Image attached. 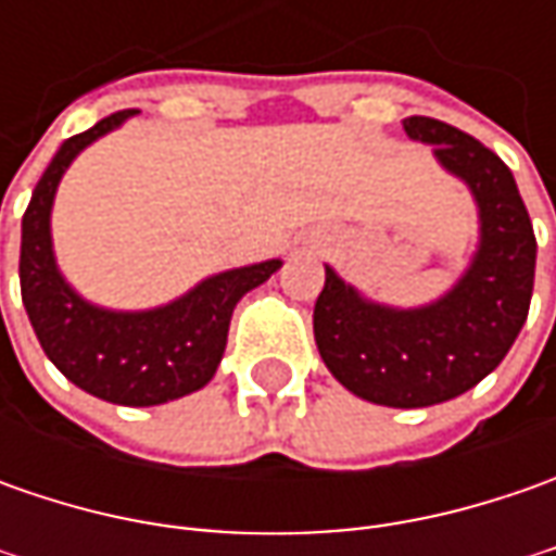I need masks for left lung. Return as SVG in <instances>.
<instances>
[{"instance_id":"8db88e82","label":"left lung","mask_w":556,"mask_h":556,"mask_svg":"<svg viewBox=\"0 0 556 556\" xmlns=\"http://www.w3.org/2000/svg\"><path fill=\"white\" fill-rule=\"evenodd\" d=\"M402 126L467 182L480 210V247L458 285L417 309L365 300L325 266L312 328L328 371L350 393L390 408H427L473 390L514 346L532 300L535 231L495 151L442 119L408 117Z\"/></svg>"}]
</instances>
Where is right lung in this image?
Segmentation results:
<instances>
[{
	"label": "right lung",
	"instance_id": "obj_1",
	"mask_svg": "<svg viewBox=\"0 0 556 556\" xmlns=\"http://www.w3.org/2000/svg\"><path fill=\"white\" fill-rule=\"evenodd\" d=\"M132 114L139 111H117L64 141L36 182L21 223V300L39 346L71 383L104 402L144 408L194 393L213 380L238 300L268 281L281 260L219 271L157 309L114 312L83 300L54 263L49 225L54 191L86 144Z\"/></svg>",
	"mask_w": 556,
	"mask_h": 556
}]
</instances>
